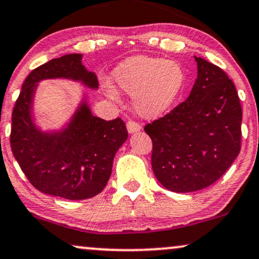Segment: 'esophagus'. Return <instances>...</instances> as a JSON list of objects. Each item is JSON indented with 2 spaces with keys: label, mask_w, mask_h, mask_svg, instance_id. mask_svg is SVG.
Returning a JSON list of instances; mask_svg holds the SVG:
<instances>
[{
  "label": "esophagus",
  "mask_w": 259,
  "mask_h": 259,
  "mask_svg": "<svg viewBox=\"0 0 259 259\" xmlns=\"http://www.w3.org/2000/svg\"><path fill=\"white\" fill-rule=\"evenodd\" d=\"M126 129H127V133H129V134H134V133L140 132L141 125L139 123L134 122V120H129V122L126 123Z\"/></svg>",
  "instance_id": "34e87169"
}]
</instances>
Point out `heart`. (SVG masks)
Returning a JSON list of instances; mask_svg holds the SVG:
<instances>
[{"instance_id":"obj_1","label":"heart","mask_w":259,"mask_h":259,"mask_svg":"<svg viewBox=\"0 0 259 259\" xmlns=\"http://www.w3.org/2000/svg\"><path fill=\"white\" fill-rule=\"evenodd\" d=\"M117 87L134 97V109L147 119L159 118L171 109L185 82L177 62L148 56L130 57L113 71Z\"/></svg>"}]
</instances>
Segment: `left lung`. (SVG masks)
<instances>
[{
	"label": "left lung",
	"instance_id": "1",
	"mask_svg": "<svg viewBox=\"0 0 259 259\" xmlns=\"http://www.w3.org/2000/svg\"><path fill=\"white\" fill-rule=\"evenodd\" d=\"M195 61L197 78L188 99L145 126L154 175L173 192L211 185L240 152L243 112L234 83L218 65Z\"/></svg>",
	"mask_w": 259,
	"mask_h": 259
}]
</instances>
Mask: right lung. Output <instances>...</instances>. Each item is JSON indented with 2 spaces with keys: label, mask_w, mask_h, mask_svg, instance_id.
<instances>
[{
  "label": "right lung",
  "mask_w": 259,
  "mask_h": 259,
  "mask_svg": "<svg viewBox=\"0 0 259 259\" xmlns=\"http://www.w3.org/2000/svg\"><path fill=\"white\" fill-rule=\"evenodd\" d=\"M65 78L98 90V78L82 64V55L69 54L32 70L21 87L12 114L11 147L14 158L35 189L65 199H86L100 194L109 182L117 150L127 139L120 118L92 114L87 94L71 118L57 130H41L34 120L38 83Z\"/></svg>",
  "instance_id": "obj_1"
}]
</instances>
